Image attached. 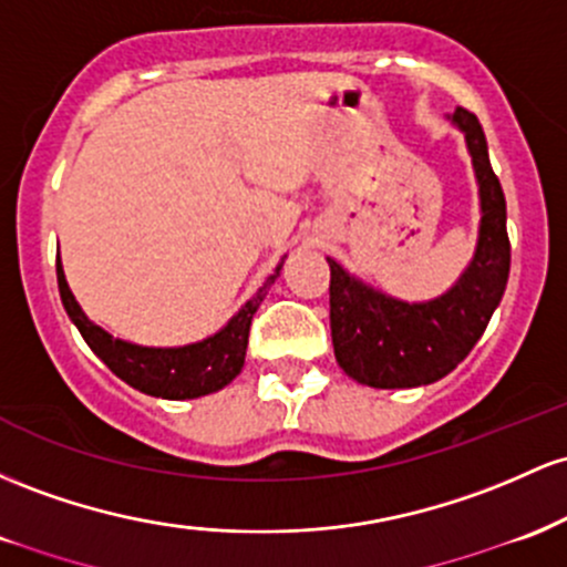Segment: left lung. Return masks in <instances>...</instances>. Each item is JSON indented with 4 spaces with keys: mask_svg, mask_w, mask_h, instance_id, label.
I'll use <instances>...</instances> for the list:
<instances>
[{
    "mask_svg": "<svg viewBox=\"0 0 567 567\" xmlns=\"http://www.w3.org/2000/svg\"><path fill=\"white\" fill-rule=\"evenodd\" d=\"M447 120L466 138L480 187V235L461 278L434 300L406 302L364 284L327 257L334 359L361 385L391 391L442 380L472 353L506 291L512 265L506 198L489 165L485 131L461 106Z\"/></svg>",
    "mask_w": 567,
    "mask_h": 567,
    "instance_id": "left-lung-1",
    "label": "left lung"
}]
</instances>
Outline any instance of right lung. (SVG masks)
Segmentation results:
<instances>
[{"label": "right lung", "instance_id": "right-lung-1", "mask_svg": "<svg viewBox=\"0 0 567 567\" xmlns=\"http://www.w3.org/2000/svg\"><path fill=\"white\" fill-rule=\"evenodd\" d=\"M284 262L286 257L278 262L276 270H272V276H267V281L259 286L257 295L240 305L238 313H235L219 332L206 337V340L176 348L136 346V342L120 340V337L110 334L106 329H101L99 323H93L91 318L85 316V310L80 308V302L74 300L72 289H69L66 284V276H63L61 257L55 259V276H59L63 308H66L74 327L80 329L82 340L91 346V351L99 355L120 380H125V383L136 388V391L146 393V396L182 402V399H198L221 391V388L230 385L233 380L238 378L246 361L251 318L267 297V289H270V286L276 284V278L281 276Z\"/></svg>", "mask_w": 567, "mask_h": 567}]
</instances>
